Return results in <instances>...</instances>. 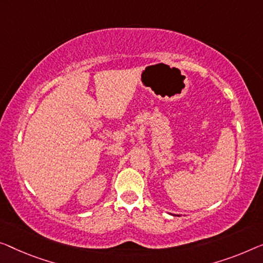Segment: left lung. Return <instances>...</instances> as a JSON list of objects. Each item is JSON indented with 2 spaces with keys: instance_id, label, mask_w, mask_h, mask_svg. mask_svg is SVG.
<instances>
[{
  "instance_id": "8db88e82",
  "label": "left lung",
  "mask_w": 263,
  "mask_h": 263,
  "mask_svg": "<svg viewBox=\"0 0 263 263\" xmlns=\"http://www.w3.org/2000/svg\"><path fill=\"white\" fill-rule=\"evenodd\" d=\"M178 216H179V215H178Z\"/></svg>"
}]
</instances>
